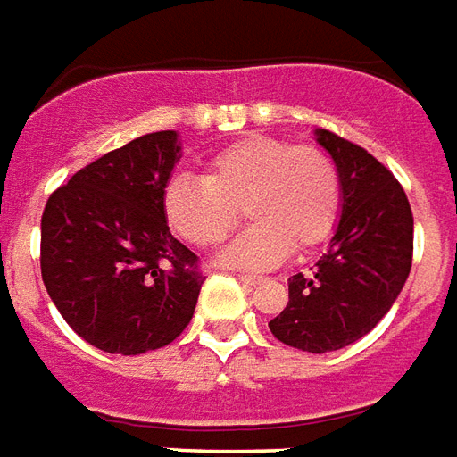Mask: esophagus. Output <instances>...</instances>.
I'll use <instances>...</instances> for the list:
<instances>
[{
	"instance_id": "esophagus-1",
	"label": "esophagus",
	"mask_w": 457,
	"mask_h": 457,
	"mask_svg": "<svg viewBox=\"0 0 457 457\" xmlns=\"http://www.w3.org/2000/svg\"><path fill=\"white\" fill-rule=\"evenodd\" d=\"M237 280H239V283H244V285H259L261 283L259 275H246V273L237 275Z\"/></svg>"
}]
</instances>
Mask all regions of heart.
Segmentation results:
<instances>
[{
	"mask_svg": "<svg viewBox=\"0 0 457 457\" xmlns=\"http://www.w3.org/2000/svg\"><path fill=\"white\" fill-rule=\"evenodd\" d=\"M239 208L252 225L222 249L218 263L275 266L292 249L319 244L333 228L340 208L336 162L319 145L249 136L211 155L204 177L177 174L162 191L170 228L201 249L232 232Z\"/></svg>",
	"mask_w": 457,
	"mask_h": 457,
	"instance_id": "b5f03b06",
	"label": "heart"
}]
</instances>
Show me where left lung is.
<instances>
[{"label": "left lung", "mask_w": 457, "mask_h": 457, "mask_svg": "<svg viewBox=\"0 0 457 457\" xmlns=\"http://www.w3.org/2000/svg\"><path fill=\"white\" fill-rule=\"evenodd\" d=\"M340 174V211L328 252L309 275H292L290 302L268 328L280 343L312 354L364 337L403 292L412 268V211L405 191L360 145L313 131Z\"/></svg>", "instance_id": "obj_1"}]
</instances>
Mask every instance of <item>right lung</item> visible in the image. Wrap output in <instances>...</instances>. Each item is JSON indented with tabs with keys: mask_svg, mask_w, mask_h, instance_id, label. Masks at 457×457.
Masks as SVG:
<instances>
[{
	"mask_svg": "<svg viewBox=\"0 0 457 457\" xmlns=\"http://www.w3.org/2000/svg\"><path fill=\"white\" fill-rule=\"evenodd\" d=\"M179 158L177 131L145 134L79 170L45 205L40 268L47 295L103 353L165 347L194 316L205 278L162 211Z\"/></svg>",
	"mask_w": 457,
	"mask_h": 457,
	"instance_id": "1",
	"label": "right lung"
}]
</instances>
